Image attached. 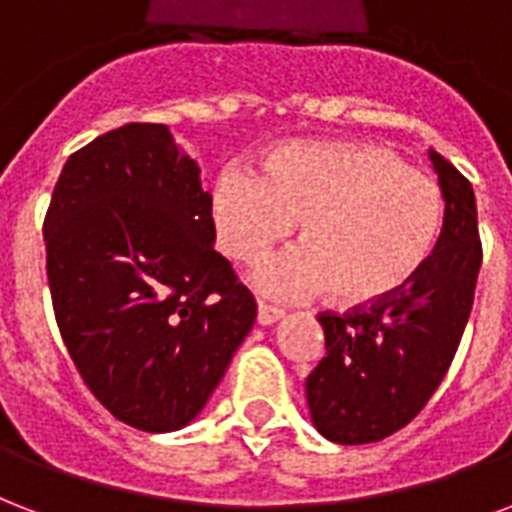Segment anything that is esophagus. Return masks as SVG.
Returning a JSON list of instances; mask_svg holds the SVG:
<instances>
[{
	"instance_id": "esophagus-1",
	"label": "esophagus",
	"mask_w": 512,
	"mask_h": 512,
	"mask_svg": "<svg viewBox=\"0 0 512 512\" xmlns=\"http://www.w3.org/2000/svg\"><path fill=\"white\" fill-rule=\"evenodd\" d=\"M284 311L273 303H265V300H257V322L260 325H273L276 319L282 317Z\"/></svg>"
}]
</instances>
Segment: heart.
I'll return each instance as SVG.
<instances>
[{"instance_id": "obj_1", "label": "heart", "mask_w": 512, "mask_h": 512, "mask_svg": "<svg viewBox=\"0 0 512 512\" xmlns=\"http://www.w3.org/2000/svg\"><path fill=\"white\" fill-rule=\"evenodd\" d=\"M212 214L222 249L255 260L290 236L303 247L255 271L268 295L330 290L341 306L389 298L424 268L438 244L446 195L429 171L376 144H282L263 174L225 169L214 182Z\"/></svg>"}]
</instances>
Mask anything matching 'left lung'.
Masks as SVG:
<instances>
[{
	"instance_id": "obj_1",
	"label": "left lung",
	"mask_w": 512,
	"mask_h": 512,
	"mask_svg": "<svg viewBox=\"0 0 512 512\" xmlns=\"http://www.w3.org/2000/svg\"><path fill=\"white\" fill-rule=\"evenodd\" d=\"M446 195L432 255L403 290L317 314L325 357L306 378L314 427L333 443L360 446L411 424L454 362L470 319L483 247L470 179L429 152Z\"/></svg>"
}]
</instances>
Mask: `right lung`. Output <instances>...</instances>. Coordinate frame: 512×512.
Segmentation results:
<instances>
[{
    "mask_svg": "<svg viewBox=\"0 0 512 512\" xmlns=\"http://www.w3.org/2000/svg\"><path fill=\"white\" fill-rule=\"evenodd\" d=\"M53 314L74 368L117 421L185 427L255 325L212 247V195L169 128L128 123L69 155L42 222Z\"/></svg>",
    "mask_w": 512,
    "mask_h": 512,
    "instance_id": "1",
    "label": "right lung"
}]
</instances>
